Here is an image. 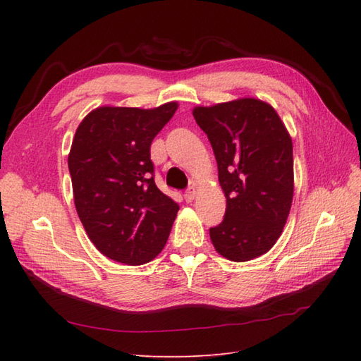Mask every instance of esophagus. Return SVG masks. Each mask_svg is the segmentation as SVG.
<instances>
[{
    "label": "esophagus",
    "instance_id": "1",
    "mask_svg": "<svg viewBox=\"0 0 361 361\" xmlns=\"http://www.w3.org/2000/svg\"><path fill=\"white\" fill-rule=\"evenodd\" d=\"M195 198V188L194 186H189L188 189H186V192H185V200L188 202V203H190Z\"/></svg>",
    "mask_w": 361,
    "mask_h": 361
}]
</instances>
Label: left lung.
Instances as JSON below:
<instances>
[{"instance_id": "left-lung-1", "label": "left lung", "mask_w": 361, "mask_h": 361, "mask_svg": "<svg viewBox=\"0 0 361 361\" xmlns=\"http://www.w3.org/2000/svg\"><path fill=\"white\" fill-rule=\"evenodd\" d=\"M226 197L224 220L209 228L214 248L234 262L270 250L293 200V144L273 106L257 99L197 106Z\"/></svg>"}]
</instances>
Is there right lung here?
<instances>
[{"label":"right lung","instance_id":"right-lung-1","mask_svg":"<svg viewBox=\"0 0 361 361\" xmlns=\"http://www.w3.org/2000/svg\"><path fill=\"white\" fill-rule=\"evenodd\" d=\"M176 109L101 106L75 130L68 157L75 209L90 240L116 262H150L171 234L180 206L155 185L150 144Z\"/></svg>","mask_w":361,"mask_h":361}]
</instances>
